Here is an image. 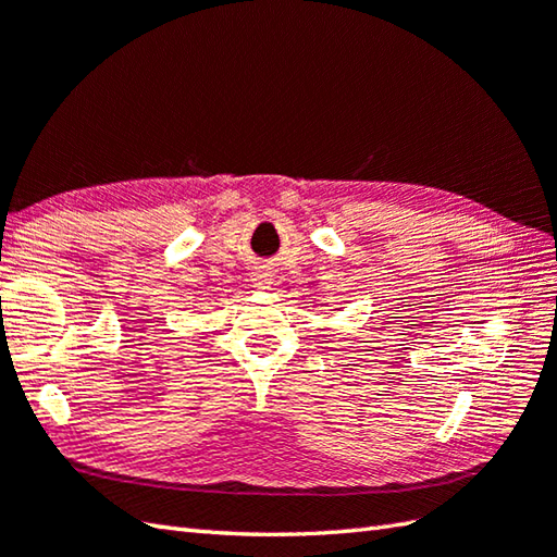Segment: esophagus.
Masks as SVG:
<instances>
[{"mask_svg":"<svg viewBox=\"0 0 557 557\" xmlns=\"http://www.w3.org/2000/svg\"><path fill=\"white\" fill-rule=\"evenodd\" d=\"M253 282H256V287H270L272 285V275L268 270H256L253 272Z\"/></svg>","mask_w":557,"mask_h":557,"instance_id":"esophagus-1","label":"esophagus"}]
</instances>
